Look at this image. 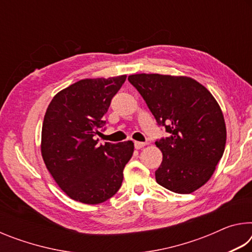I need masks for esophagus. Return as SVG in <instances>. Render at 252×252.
<instances>
[{
  "mask_svg": "<svg viewBox=\"0 0 252 252\" xmlns=\"http://www.w3.org/2000/svg\"><path fill=\"white\" fill-rule=\"evenodd\" d=\"M146 142H139V141H134V147H135V149H141V148H143L144 146H146Z\"/></svg>",
  "mask_w": 252,
  "mask_h": 252,
  "instance_id": "obj_1",
  "label": "esophagus"
}]
</instances>
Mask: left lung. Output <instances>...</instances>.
Instances as JSON below:
<instances>
[{"label": "left lung", "instance_id": "8db88e82", "mask_svg": "<svg viewBox=\"0 0 252 252\" xmlns=\"http://www.w3.org/2000/svg\"><path fill=\"white\" fill-rule=\"evenodd\" d=\"M127 80L168 133L156 141L163 156L157 182L176 193L193 192L211 178L224 151L227 130L218 102L188 76L141 73Z\"/></svg>", "mask_w": 252, "mask_h": 252}]
</instances>
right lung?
<instances>
[{
    "mask_svg": "<svg viewBox=\"0 0 252 252\" xmlns=\"http://www.w3.org/2000/svg\"><path fill=\"white\" fill-rule=\"evenodd\" d=\"M126 75L85 79L55 95L42 126L41 152L59 187L75 201L97 204L120 189L132 141L99 144L104 114Z\"/></svg>",
    "mask_w": 252,
    "mask_h": 252,
    "instance_id": "add662e5",
    "label": "right lung"
}]
</instances>
